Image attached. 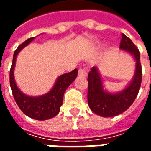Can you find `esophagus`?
Wrapping results in <instances>:
<instances>
[{"mask_svg": "<svg viewBox=\"0 0 151 151\" xmlns=\"http://www.w3.org/2000/svg\"><path fill=\"white\" fill-rule=\"evenodd\" d=\"M86 71L84 69H79L78 70V75L82 76V77H86Z\"/></svg>", "mask_w": 151, "mask_h": 151, "instance_id": "obj_1", "label": "esophagus"}]
</instances>
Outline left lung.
Wrapping results in <instances>:
<instances>
[{"label":"left lung","mask_w":151,"mask_h":151,"mask_svg":"<svg viewBox=\"0 0 151 151\" xmlns=\"http://www.w3.org/2000/svg\"><path fill=\"white\" fill-rule=\"evenodd\" d=\"M120 48L132 54L136 60V71L133 81L123 91L109 94L104 91L98 69L93 67L88 74V104L92 111L100 116L111 117L126 111L135 100L139 92L142 72L140 62V52L136 45L125 35H121Z\"/></svg>","instance_id":"1"}]
</instances>
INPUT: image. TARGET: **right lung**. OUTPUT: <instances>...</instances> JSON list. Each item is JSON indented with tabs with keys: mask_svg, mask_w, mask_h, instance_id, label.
Returning <instances> with one entry per match:
<instances>
[{
	"mask_svg": "<svg viewBox=\"0 0 151 151\" xmlns=\"http://www.w3.org/2000/svg\"><path fill=\"white\" fill-rule=\"evenodd\" d=\"M34 37L30 38L21 43L15 50L13 57L11 68L9 71V83L15 102L22 111L27 116L37 120H46L56 116L59 113L60 106L63 103V96L66 89L78 76V70L75 69L72 72L60 75L57 78L56 84L47 94L40 97H31L22 94L16 85L14 77L16 57L23 47L28 45Z\"/></svg>",
	"mask_w": 151,
	"mask_h": 151,
	"instance_id": "right-lung-1",
	"label": "right lung"
}]
</instances>
